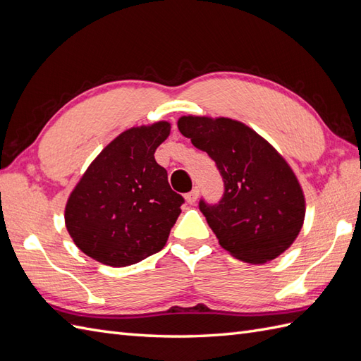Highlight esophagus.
I'll list each match as a JSON object with an SVG mask.
<instances>
[{"instance_id": "1", "label": "esophagus", "mask_w": 361, "mask_h": 361, "mask_svg": "<svg viewBox=\"0 0 361 361\" xmlns=\"http://www.w3.org/2000/svg\"><path fill=\"white\" fill-rule=\"evenodd\" d=\"M198 195H200V190L195 188L192 192L186 193V201L189 202V204H195L197 200H198Z\"/></svg>"}]
</instances>
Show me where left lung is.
I'll return each instance as SVG.
<instances>
[{
    "mask_svg": "<svg viewBox=\"0 0 361 361\" xmlns=\"http://www.w3.org/2000/svg\"><path fill=\"white\" fill-rule=\"evenodd\" d=\"M177 125L223 175L218 204L200 201L219 245L248 264H265L288 250L303 226L305 195L283 157L233 118L181 116Z\"/></svg>",
    "mask_w": 361,
    "mask_h": 361,
    "instance_id": "1",
    "label": "left lung"
}]
</instances>
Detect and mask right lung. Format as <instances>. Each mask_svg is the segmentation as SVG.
<instances>
[{"mask_svg": "<svg viewBox=\"0 0 361 361\" xmlns=\"http://www.w3.org/2000/svg\"><path fill=\"white\" fill-rule=\"evenodd\" d=\"M169 134L166 120L129 128L91 161L66 206V226L80 252L126 267L166 245L184 202L154 157Z\"/></svg>", "mask_w": 361, "mask_h": 361, "instance_id": "1", "label": "right lung"}]
</instances>
